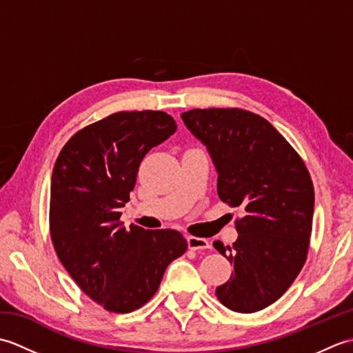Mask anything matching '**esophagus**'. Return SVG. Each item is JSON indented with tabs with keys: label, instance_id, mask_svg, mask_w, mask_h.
Here are the masks:
<instances>
[{
	"label": "esophagus",
	"instance_id": "34e87169",
	"mask_svg": "<svg viewBox=\"0 0 353 353\" xmlns=\"http://www.w3.org/2000/svg\"><path fill=\"white\" fill-rule=\"evenodd\" d=\"M188 247L191 250H206L211 247L208 239L205 238H199V236H188Z\"/></svg>",
	"mask_w": 353,
	"mask_h": 353
}]
</instances>
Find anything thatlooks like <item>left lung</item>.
<instances>
[{"label": "left lung", "instance_id": "left-lung-1", "mask_svg": "<svg viewBox=\"0 0 353 353\" xmlns=\"http://www.w3.org/2000/svg\"><path fill=\"white\" fill-rule=\"evenodd\" d=\"M208 147L223 203L241 208L236 241L214 247L234 265L215 296L250 314L274 303L308 256L314 185L303 159L265 118L239 108L192 109L181 115Z\"/></svg>", "mask_w": 353, "mask_h": 353}]
</instances>
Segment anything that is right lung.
Returning a JSON list of instances; mask_svg holds the SVG:
<instances>
[{"label":"right lung","instance_id":"add662e5","mask_svg":"<svg viewBox=\"0 0 353 353\" xmlns=\"http://www.w3.org/2000/svg\"><path fill=\"white\" fill-rule=\"evenodd\" d=\"M162 110H123L74 133L51 177L50 235L79 288L109 312L127 314L154 296L171 261L188 249L181 232L124 228L139 165L176 132Z\"/></svg>","mask_w":353,"mask_h":353}]
</instances>
